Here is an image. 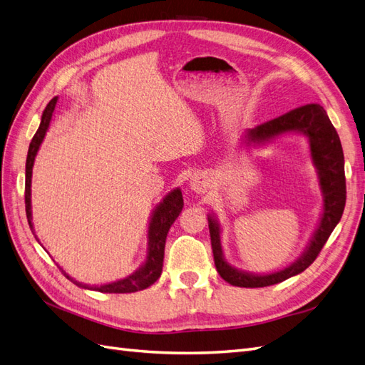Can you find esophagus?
<instances>
[{
    "instance_id": "obj_1",
    "label": "esophagus",
    "mask_w": 365,
    "mask_h": 365,
    "mask_svg": "<svg viewBox=\"0 0 365 365\" xmlns=\"http://www.w3.org/2000/svg\"><path fill=\"white\" fill-rule=\"evenodd\" d=\"M190 187L192 190L196 192V193H204L207 189H208V182H207V176L197 173L195 175L192 181H190Z\"/></svg>"
}]
</instances>
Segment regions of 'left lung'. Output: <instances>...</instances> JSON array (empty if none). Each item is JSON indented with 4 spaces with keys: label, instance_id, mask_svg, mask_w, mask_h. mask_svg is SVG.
<instances>
[{
    "label": "left lung",
    "instance_id": "left-lung-1",
    "mask_svg": "<svg viewBox=\"0 0 365 365\" xmlns=\"http://www.w3.org/2000/svg\"><path fill=\"white\" fill-rule=\"evenodd\" d=\"M288 135H303L309 145V157L317 170L319 192L323 196L322 215L306 248L294 262L272 272H252L236 268L222 250V227L215 213H208V228L216 269L220 277L239 288H263L303 272L322 251L330 233L341 220L346 205L344 153L336 130L323 106L304 105L260 126L247 129L240 138L244 148H263Z\"/></svg>",
    "mask_w": 365,
    "mask_h": 365
}]
</instances>
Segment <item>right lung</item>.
<instances>
[{"label": "right lung", "instance_id": "1", "mask_svg": "<svg viewBox=\"0 0 365 365\" xmlns=\"http://www.w3.org/2000/svg\"><path fill=\"white\" fill-rule=\"evenodd\" d=\"M56 105H58V97H54L46 106V109H43L39 128L29 146L27 161H26V213H27V220L33 235H35V227H33V216H31L33 164H35L39 148L48 132ZM182 207H184L182 193H181V189L176 187V189L170 190L168 195H165L161 200V202H158L157 207L152 210V215L149 217V224H148V236H146L148 247H146L145 262H143L134 272L126 275V277L109 282V283H103V284H86V283L74 280L70 274H67L59 267L61 271L63 272L65 277L71 280L76 286H79L82 289H90L97 292H105V294H128V292H137V291L149 288V286L155 283L161 275L165 237H168L172 224L182 212ZM35 237L39 242L36 235Z\"/></svg>", "mask_w": 365, "mask_h": 365}]
</instances>
